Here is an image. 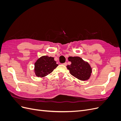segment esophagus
I'll list each match as a JSON object with an SVG mask.
<instances>
[{"label": "esophagus", "mask_w": 121, "mask_h": 121, "mask_svg": "<svg viewBox=\"0 0 121 121\" xmlns=\"http://www.w3.org/2000/svg\"><path fill=\"white\" fill-rule=\"evenodd\" d=\"M63 65H67V63H63Z\"/></svg>", "instance_id": "1"}]
</instances>
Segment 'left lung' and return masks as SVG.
I'll return each instance as SVG.
<instances>
[{
    "label": "left lung",
    "instance_id": "left-lung-1",
    "mask_svg": "<svg viewBox=\"0 0 121 121\" xmlns=\"http://www.w3.org/2000/svg\"><path fill=\"white\" fill-rule=\"evenodd\" d=\"M68 60L71 62V64L68 65L67 68L72 76L81 81H85L90 78L92 68L88 63L79 56H69Z\"/></svg>",
    "mask_w": 121,
    "mask_h": 121
}]
</instances>
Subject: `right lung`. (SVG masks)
<instances>
[{
	"label": "right lung",
	"mask_w": 121,
	"mask_h": 121,
	"mask_svg": "<svg viewBox=\"0 0 121 121\" xmlns=\"http://www.w3.org/2000/svg\"><path fill=\"white\" fill-rule=\"evenodd\" d=\"M57 66L53 57L42 56L35 62L34 72L36 76L42 78L49 74Z\"/></svg>",
	"instance_id": "obj_1"
}]
</instances>
